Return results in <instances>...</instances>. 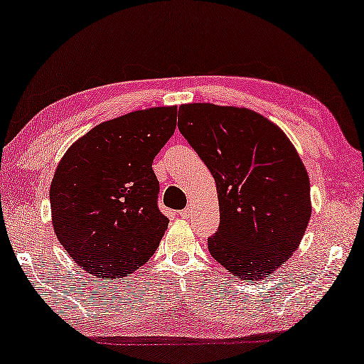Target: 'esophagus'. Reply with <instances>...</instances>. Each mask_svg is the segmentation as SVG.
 Segmentation results:
<instances>
[{"instance_id":"1","label":"esophagus","mask_w":364,"mask_h":364,"mask_svg":"<svg viewBox=\"0 0 364 364\" xmlns=\"http://www.w3.org/2000/svg\"><path fill=\"white\" fill-rule=\"evenodd\" d=\"M192 208H186V209H182V211H178V215H181L182 219H188L190 215H192Z\"/></svg>"}]
</instances>
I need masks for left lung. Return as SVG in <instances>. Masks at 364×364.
Masks as SVG:
<instances>
[{"mask_svg":"<svg viewBox=\"0 0 364 364\" xmlns=\"http://www.w3.org/2000/svg\"><path fill=\"white\" fill-rule=\"evenodd\" d=\"M177 127L218 186L220 225L208 247L235 277L262 279L297 250L307 230L310 181L277 124L247 108L187 104Z\"/></svg>","mask_w":364,"mask_h":364,"instance_id":"obj_1","label":"left lung"}]
</instances>
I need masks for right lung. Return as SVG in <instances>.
<instances>
[{"label": "right lung", "instance_id": "right-lung-1", "mask_svg": "<svg viewBox=\"0 0 364 364\" xmlns=\"http://www.w3.org/2000/svg\"><path fill=\"white\" fill-rule=\"evenodd\" d=\"M177 107H155L105 121L76 140L50 183L57 240L97 278L131 275L168 228L159 213L153 158L176 131Z\"/></svg>", "mask_w": 364, "mask_h": 364}]
</instances>
